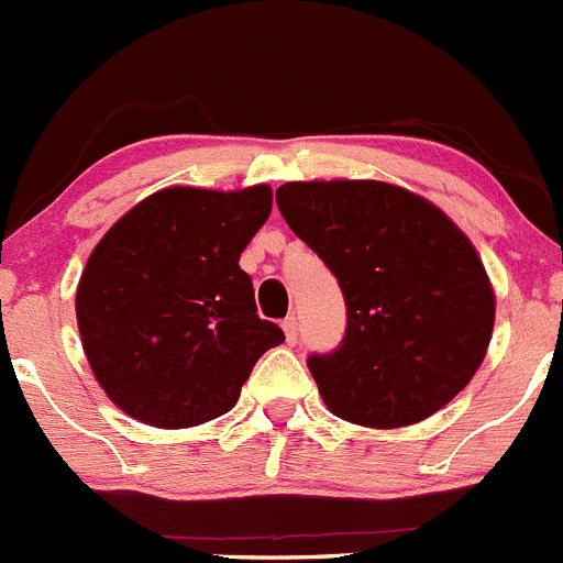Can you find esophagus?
Segmentation results:
<instances>
[{
	"label": "esophagus",
	"instance_id": "esophagus-1",
	"mask_svg": "<svg viewBox=\"0 0 563 563\" xmlns=\"http://www.w3.org/2000/svg\"><path fill=\"white\" fill-rule=\"evenodd\" d=\"M282 331H284V339H287V344L298 342V322H295V317H287V320L282 322Z\"/></svg>",
	"mask_w": 563,
	"mask_h": 563
}]
</instances>
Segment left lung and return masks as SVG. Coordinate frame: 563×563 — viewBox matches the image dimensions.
I'll return each mask as SVG.
<instances>
[{"instance_id":"1","label":"left lung","mask_w":563,"mask_h":563,"mask_svg":"<svg viewBox=\"0 0 563 563\" xmlns=\"http://www.w3.org/2000/svg\"><path fill=\"white\" fill-rule=\"evenodd\" d=\"M289 230L331 268L347 331L309 372L333 416L397 430L438 413L487 355L495 292L438 205L383 180H298L276 191Z\"/></svg>"}]
</instances>
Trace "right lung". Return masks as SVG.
Returning a JSON list of instances; mask_svg holds the SVG:
<instances>
[{
	"instance_id": "1",
	"label": "right lung",
	"mask_w": 563,
	"mask_h": 563,
	"mask_svg": "<svg viewBox=\"0 0 563 563\" xmlns=\"http://www.w3.org/2000/svg\"><path fill=\"white\" fill-rule=\"evenodd\" d=\"M274 191L172 186L150 194L92 249L76 289L81 347L106 397L142 424L186 430L235 408L265 350L241 254Z\"/></svg>"
}]
</instances>
